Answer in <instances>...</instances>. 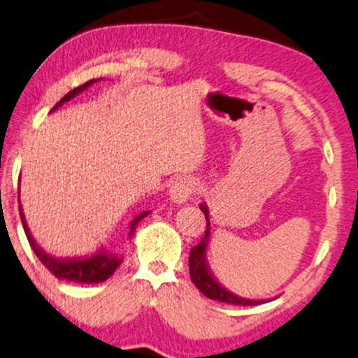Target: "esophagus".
<instances>
[{"label": "esophagus", "instance_id": "34e87169", "mask_svg": "<svg viewBox=\"0 0 358 358\" xmlns=\"http://www.w3.org/2000/svg\"><path fill=\"white\" fill-rule=\"evenodd\" d=\"M198 190V182L193 176H182V178H176L171 183L170 188V200L175 205H183L188 200H192V196L195 195Z\"/></svg>", "mask_w": 358, "mask_h": 358}]
</instances>
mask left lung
<instances>
[{
  "label": "left lung",
  "instance_id": "1",
  "mask_svg": "<svg viewBox=\"0 0 358 358\" xmlns=\"http://www.w3.org/2000/svg\"><path fill=\"white\" fill-rule=\"evenodd\" d=\"M200 208L201 212L205 213L206 230H205L203 240H201L196 247H193L190 250L188 265H190L192 282L195 283L198 290H200L206 299L218 300V302H225L231 305H258V303L266 302V300H250V299H243V296L231 294L230 290H227L225 287L220 285V283L217 282V278L213 277L212 270H210L208 264H206V248H208V243H210V228H212L210 227V213H208V206L205 203H201Z\"/></svg>",
  "mask_w": 358,
  "mask_h": 358
}]
</instances>
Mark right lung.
Returning <instances> with one entry per match:
<instances>
[{"instance_id": "add662e5", "label": "right lung", "mask_w": 358, "mask_h": 358, "mask_svg": "<svg viewBox=\"0 0 358 358\" xmlns=\"http://www.w3.org/2000/svg\"><path fill=\"white\" fill-rule=\"evenodd\" d=\"M94 81H98V80L86 81L85 85L71 90L70 93L64 94L62 100L56 103L51 111L59 108L63 103L70 101L71 98L76 96V94L83 92V90L88 88V86H92ZM146 215H150V212H143L141 215H138V217L133 218L130 223V231H128V236H130V238L133 236V234H135V228L138 223H140V220H143ZM20 217H21V223H23L24 234H27V238L29 242V247H31L33 252L36 253L38 260H40L41 264L45 265L56 278L68 280V282H76V283H100V282H105V280H108L111 275L115 273V270L118 268L120 264L123 262V257L111 255L110 252H106V250H103V248L98 253H94V255L86 257V258L51 257L40 247V245L34 242L31 234H29V228L27 225V220H24V213H23V210H21V206H20Z\"/></svg>"}]
</instances>
